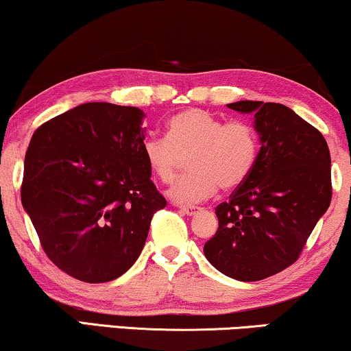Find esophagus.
Masks as SVG:
<instances>
[{
	"label": "esophagus",
	"mask_w": 351,
	"mask_h": 351,
	"mask_svg": "<svg viewBox=\"0 0 351 351\" xmlns=\"http://www.w3.org/2000/svg\"><path fill=\"white\" fill-rule=\"evenodd\" d=\"M180 213H184L185 215H195L198 213L199 208H195V206H180Z\"/></svg>",
	"instance_id": "esophagus-1"
}]
</instances>
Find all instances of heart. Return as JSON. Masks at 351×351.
I'll list each match as a JSON object with an SVG mask.
<instances>
[{"instance_id":"1","label":"heart","mask_w":351,"mask_h":351,"mask_svg":"<svg viewBox=\"0 0 351 351\" xmlns=\"http://www.w3.org/2000/svg\"><path fill=\"white\" fill-rule=\"evenodd\" d=\"M167 136H148L142 155L162 184H171L186 156L191 172L169 190V198L195 204L222 190H233L251 174L257 158V134L243 119L223 123L201 108H189L167 121Z\"/></svg>"}]
</instances>
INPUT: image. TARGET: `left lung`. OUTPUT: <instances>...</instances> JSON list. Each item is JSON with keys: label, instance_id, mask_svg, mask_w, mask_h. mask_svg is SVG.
<instances>
[{"label": "left lung", "instance_id": "obj_1", "mask_svg": "<svg viewBox=\"0 0 351 351\" xmlns=\"http://www.w3.org/2000/svg\"><path fill=\"white\" fill-rule=\"evenodd\" d=\"M254 114L261 150L247 179L215 208L219 228L204 256L238 281H261L299 258L330 204V155L318 129L289 107L239 100L228 104Z\"/></svg>", "mask_w": 351, "mask_h": 351}]
</instances>
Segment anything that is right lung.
Wrapping results in <instances>:
<instances>
[{
	"label": "right lung",
	"mask_w": 351,
	"mask_h": 351,
	"mask_svg": "<svg viewBox=\"0 0 351 351\" xmlns=\"http://www.w3.org/2000/svg\"><path fill=\"white\" fill-rule=\"evenodd\" d=\"M143 117L136 107L83 104L38 128L28 145L22 206L46 256L80 281L126 273L166 206L142 155Z\"/></svg>",
	"instance_id": "right-lung-1"
}]
</instances>
